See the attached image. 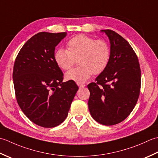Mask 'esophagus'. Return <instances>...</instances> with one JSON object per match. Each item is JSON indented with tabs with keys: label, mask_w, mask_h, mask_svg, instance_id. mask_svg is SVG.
Here are the masks:
<instances>
[{
	"label": "esophagus",
	"mask_w": 158,
	"mask_h": 158,
	"mask_svg": "<svg viewBox=\"0 0 158 158\" xmlns=\"http://www.w3.org/2000/svg\"><path fill=\"white\" fill-rule=\"evenodd\" d=\"M78 85L79 87H85V85H84V84H78Z\"/></svg>",
	"instance_id": "esophagus-1"
}]
</instances>
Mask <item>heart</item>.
<instances>
[{
    "label": "heart",
    "instance_id": "1",
    "mask_svg": "<svg viewBox=\"0 0 158 158\" xmlns=\"http://www.w3.org/2000/svg\"><path fill=\"white\" fill-rule=\"evenodd\" d=\"M110 57L108 44L104 40H95L85 35H78L67 41V50L58 49L54 54V61L60 69L68 70L74 59L79 66L68 71L65 77L77 83L86 82L93 73L99 74L107 67Z\"/></svg>",
    "mask_w": 158,
    "mask_h": 158
}]
</instances>
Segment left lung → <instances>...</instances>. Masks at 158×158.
<instances>
[{"instance_id": "obj_1", "label": "left lung", "mask_w": 158, "mask_h": 158, "mask_svg": "<svg viewBox=\"0 0 158 158\" xmlns=\"http://www.w3.org/2000/svg\"><path fill=\"white\" fill-rule=\"evenodd\" d=\"M110 44V57L104 72L88 85L89 109L93 119L113 125L126 118L136 104L141 73L136 53L127 41L112 30H102Z\"/></svg>"}]
</instances>
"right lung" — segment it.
<instances>
[{"label":"right lung","mask_w":158,"mask_h":158,"mask_svg":"<svg viewBox=\"0 0 158 158\" xmlns=\"http://www.w3.org/2000/svg\"><path fill=\"white\" fill-rule=\"evenodd\" d=\"M66 35L40 32L25 43L15 60L18 104L32 122L43 127L63 123L78 90L74 81L63 82V73L54 61L55 48Z\"/></svg>","instance_id":"obj_1"}]
</instances>
